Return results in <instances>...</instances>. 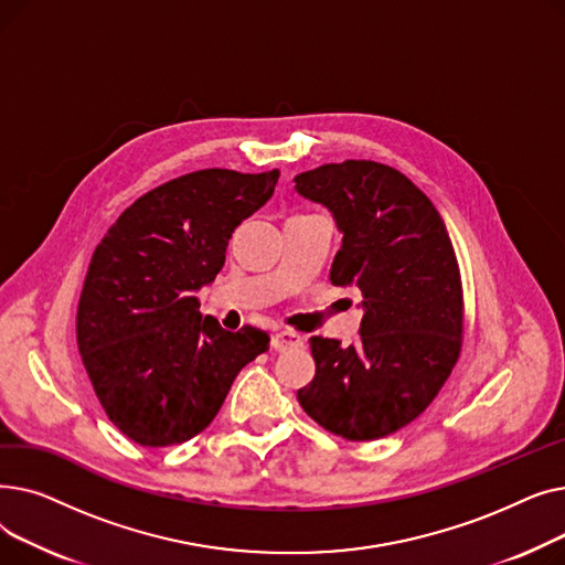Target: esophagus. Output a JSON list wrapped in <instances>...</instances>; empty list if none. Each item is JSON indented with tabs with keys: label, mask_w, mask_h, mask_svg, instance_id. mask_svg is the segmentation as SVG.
Segmentation results:
<instances>
[{
	"label": "esophagus",
	"mask_w": 565,
	"mask_h": 565,
	"mask_svg": "<svg viewBox=\"0 0 565 565\" xmlns=\"http://www.w3.org/2000/svg\"><path fill=\"white\" fill-rule=\"evenodd\" d=\"M305 343V337L300 332H292V330H279L275 337H273V348L275 350H288V348H295V345H302Z\"/></svg>",
	"instance_id": "1"
}]
</instances>
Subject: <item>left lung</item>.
Segmentation results:
<instances>
[{
    "label": "left lung",
    "instance_id": "left-lung-1",
    "mask_svg": "<svg viewBox=\"0 0 565 565\" xmlns=\"http://www.w3.org/2000/svg\"><path fill=\"white\" fill-rule=\"evenodd\" d=\"M295 190L343 233L330 281L364 295L360 343L311 337L316 375L298 401L343 439L387 437L433 403L460 358L465 300L449 231L405 173L373 160L305 171Z\"/></svg>",
    "mask_w": 565,
    "mask_h": 565
}]
</instances>
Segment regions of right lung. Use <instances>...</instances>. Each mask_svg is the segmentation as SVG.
<instances>
[{
  "mask_svg": "<svg viewBox=\"0 0 565 565\" xmlns=\"http://www.w3.org/2000/svg\"><path fill=\"white\" fill-rule=\"evenodd\" d=\"M279 169H201L146 192L98 243L77 305V348L109 422L141 447L211 426L235 375L270 348L201 316L235 226L273 196Z\"/></svg>",
  "mask_w": 565,
  "mask_h": 565,
  "instance_id": "right-lung-1",
  "label": "right lung"
}]
</instances>
